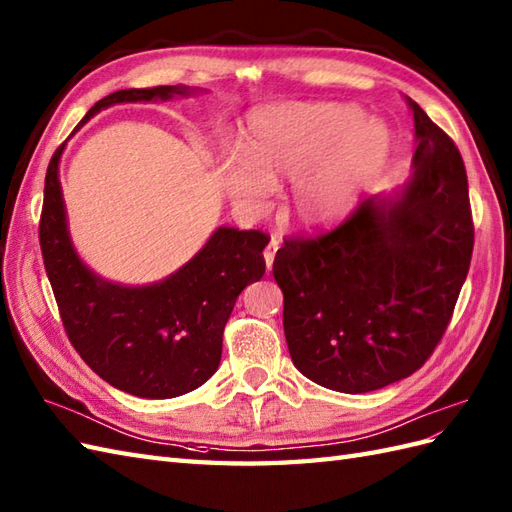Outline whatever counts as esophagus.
<instances>
[{
	"instance_id": "esophagus-1",
	"label": "esophagus",
	"mask_w": 512,
	"mask_h": 512,
	"mask_svg": "<svg viewBox=\"0 0 512 512\" xmlns=\"http://www.w3.org/2000/svg\"><path fill=\"white\" fill-rule=\"evenodd\" d=\"M277 248H279V242H277V240H270V242H268V246H266V251H264V259H266V268H268V270L272 268V261H275V253H277Z\"/></svg>"
}]
</instances>
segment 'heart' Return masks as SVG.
I'll list each match as a JSON object with an SVG mask.
<instances>
[{"label":"heart","instance_id":"1","mask_svg":"<svg viewBox=\"0 0 512 512\" xmlns=\"http://www.w3.org/2000/svg\"><path fill=\"white\" fill-rule=\"evenodd\" d=\"M390 150V128L355 104L270 106L251 115L242 154L222 165V183L246 213L264 211L272 185L290 183L285 218L301 229H327L358 207Z\"/></svg>","mask_w":512,"mask_h":512}]
</instances>
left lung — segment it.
Listing matches in <instances>:
<instances>
[{
	"mask_svg": "<svg viewBox=\"0 0 512 512\" xmlns=\"http://www.w3.org/2000/svg\"><path fill=\"white\" fill-rule=\"evenodd\" d=\"M406 102L417 141L408 183L364 198L334 231L288 240L272 264L294 366L347 395L395 384L425 364L471 264L465 163L421 106Z\"/></svg>",
	"mask_w": 512,
	"mask_h": 512,
	"instance_id": "left-lung-1",
	"label": "left lung"
}]
</instances>
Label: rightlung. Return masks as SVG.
<instances>
[{"label":"right lung","instance_id":"1","mask_svg":"<svg viewBox=\"0 0 512 512\" xmlns=\"http://www.w3.org/2000/svg\"><path fill=\"white\" fill-rule=\"evenodd\" d=\"M194 93L200 89L185 85L122 89L95 102L80 124L113 104ZM65 144L47 165L39 237L47 279L71 344L104 382L135 397L172 399L196 390L218 371L224 325L237 296L248 283L264 277L261 251L268 237L218 227L187 264L146 285L95 275L80 259L67 227L58 178Z\"/></svg>","mask_w":512,"mask_h":512}]
</instances>
